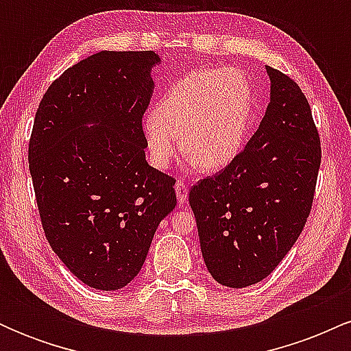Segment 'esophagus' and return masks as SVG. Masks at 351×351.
Instances as JSON below:
<instances>
[{"instance_id":"esophagus-1","label":"esophagus","mask_w":351,"mask_h":351,"mask_svg":"<svg viewBox=\"0 0 351 351\" xmlns=\"http://www.w3.org/2000/svg\"><path fill=\"white\" fill-rule=\"evenodd\" d=\"M175 191H176V198H178V203L180 204L186 203V199H188V188H186V184H184V181H181V180L176 181Z\"/></svg>"}]
</instances>
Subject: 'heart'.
<instances>
[{
  "instance_id": "obj_1",
  "label": "heart",
  "mask_w": 351,
  "mask_h": 351,
  "mask_svg": "<svg viewBox=\"0 0 351 351\" xmlns=\"http://www.w3.org/2000/svg\"><path fill=\"white\" fill-rule=\"evenodd\" d=\"M249 80L234 69L189 72L143 119V136L152 163L171 165L181 148L189 163L219 170L239 155L252 114Z\"/></svg>"
}]
</instances>
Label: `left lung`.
Listing matches in <instances>:
<instances>
[{
    "mask_svg": "<svg viewBox=\"0 0 351 351\" xmlns=\"http://www.w3.org/2000/svg\"><path fill=\"white\" fill-rule=\"evenodd\" d=\"M271 102L244 150L189 191L213 279L243 289L271 274L312 208L322 150L312 110L289 75L265 67Z\"/></svg>",
    "mask_w": 351,
    "mask_h": 351,
    "instance_id": "8db88e82",
    "label": "left lung"
}]
</instances>
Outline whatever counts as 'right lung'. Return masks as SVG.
<instances>
[{
    "label": "right lung",
    "mask_w": 351,
    "mask_h": 351,
    "mask_svg": "<svg viewBox=\"0 0 351 351\" xmlns=\"http://www.w3.org/2000/svg\"><path fill=\"white\" fill-rule=\"evenodd\" d=\"M153 51H102L51 84L36 112L29 171L52 251L88 287L135 279L176 206L175 178L145 160Z\"/></svg>",
    "instance_id": "1"
}]
</instances>
